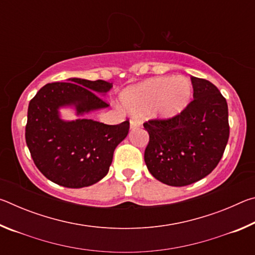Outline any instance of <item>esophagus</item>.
<instances>
[{
  "mask_svg": "<svg viewBox=\"0 0 255 255\" xmlns=\"http://www.w3.org/2000/svg\"><path fill=\"white\" fill-rule=\"evenodd\" d=\"M140 125H141L140 120L138 119L137 117H135V116H133V117L130 118V128H131V129H135V128H137V127H140Z\"/></svg>",
  "mask_w": 255,
  "mask_h": 255,
  "instance_id": "esophagus-1",
  "label": "esophagus"
}]
</instances>
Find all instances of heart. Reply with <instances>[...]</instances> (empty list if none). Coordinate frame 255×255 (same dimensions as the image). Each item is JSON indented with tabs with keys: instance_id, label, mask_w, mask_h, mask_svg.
Here are the masks:
<instances>
[{
	"instance_id": "obj_1",
	"label": "heart",
	"mask_w": 255,
	"mask_h": 255,
	"mask_svg": "<svg viewBox=\"0 0 255 255\" xmlns=\"http://www.w3.org/2000/svg\"><path fill=\"white\" fill-rule=\"evenodd\" d=\"M191 92V84L184 77L162 76L127 89L122 100L132 111L150 109L155 117L171 118L188 106Z\"/></svg>"
}]
</instances>
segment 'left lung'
Returning a JSON list of instances; mask_svg holds the SVG:
<instances>
[{
  "label": "left lung",
  "mask_w": 255,
  "mask_h": 255,
  "mask_svg": "<svg viewBox=\"0 0 255 255\" xmlns=\"http://www.w3.org/2000/svg\"><path fill=\"white\" fill-rule=\"evenodd\" d=\"M193 100L169 119L144 123V159L155 179L183 187L204 179L221 161L230 137L226 99L209 81L191 76Z\"/></svg>",
  "instance_id": "8db88e82"
}]
</instances>
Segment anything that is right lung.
Returning <instances> with one entry per match:
<instances>
[{
    "label": "right lung",
    "instance_id": "add662e5",
    "mask_svg": "<svg viewBox=\"0 0 255 255\" xmlns=\"http://www.w3.org/2000/svg\"><path fill=\"white\" fill-rule=\"evenodd\" d=\"M48 83L28 107L25 143L34 164L47 179L66 188H83L107 175L114 152L129 131V120L106 125L92 119L64 122L60 107L74 106L77 115L109 107L99 94L112 83L70 79Z\"/></svg>",
    "mask_w": 255,
    "mask_h": 255
}]
</instances>
